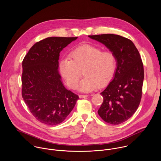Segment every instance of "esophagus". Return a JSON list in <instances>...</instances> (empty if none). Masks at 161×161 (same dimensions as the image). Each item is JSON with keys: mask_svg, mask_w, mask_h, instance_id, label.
<instances>
[{"mask_svg": "<svg viewBox=\"0 0 161 161\" xmlns=\"http://www.w3.org/2000/svg\"><path fill=\"white\" fill-rule=\"evenodd\" d=\"M88 96V95H79L80 98H85V97H86Z\"/></svg>", "mask_w": 161, "mask_h": 161, "instance_id": "34e87169", "label": "esophagus"}]
</instances>
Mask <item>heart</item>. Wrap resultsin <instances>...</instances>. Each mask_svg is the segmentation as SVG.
<instances>
[{
  "instance_id": "obj_1",
  "label": "heart",
  "mask_w": 161,
  "mask_h": 161,
  "mask_svg": "<svg viewBox=\"0 0 161 161\" xmlns=\"http://www.w3.org/2000/svg\"><path fill=\"white\" fill-rule=\"evenodd\" d=\"M59 72L67 85L75 88L82 75L78 89L90 92L98 86L108 85L113 78L117 69V58L111 52L89 44L74 48L69 58L64 57L59 62Z\"/></svg>"
}]
</instances>
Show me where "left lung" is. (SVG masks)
<instances>
[{"instance_id": "8db88e82", "label": "left lung", "mask_w": 161, "mask_h": 161, "mask_svg": "<svg viewBox=\"0 0 161 161\" xmlns=\"http://www.w3.org/2000/svg\"><path fill=\"white\" fill-rule=\"evenodd\" d=\"M88 37L103 44L116 57V72L101 93L104 100L98 114L107 123L120 124L132 116L141 101L144 69L140 53L130 39L119 35Z\"/></svg>"}]
</instances>
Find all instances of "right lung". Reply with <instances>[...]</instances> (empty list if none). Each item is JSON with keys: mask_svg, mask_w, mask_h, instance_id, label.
<instances>
[{"mask_svg": "<svg viewBox=\"0 0 161 161\" xmlns=\"http://www.w3.org/2000/svg\"><path fill=\"white\" fill-rule=\"evenodd\" d=\"M77 38H46L34 44L23 60L22 97L41 123H62L79 99L65 88L58 70L60 52Z\"/></svg>", "mask_w": 161, "mask_h": 161, "instance_id": "right-lung-1", "label": "right lung"}]
</instances>
